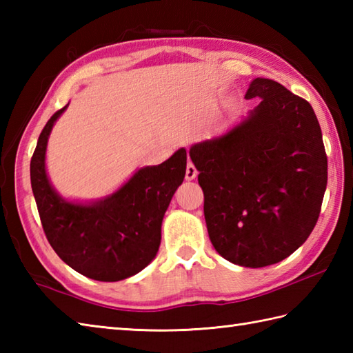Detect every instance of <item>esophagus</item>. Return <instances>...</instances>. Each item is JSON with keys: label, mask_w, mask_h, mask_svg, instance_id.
Wrapping results in <instances>:
<instances>
[{"label": "esophagus", "mask_w": 353, "mask_h": 353, "mask_svg": "<svg viewBox=\"0 0 353 353\" xmlns=\"http://www.w3.org/2000/svg\"><path fill=\"white\" fill-rule=\"evenodd\" d=\"M197 177V168L194 167V163L190 161L188 165H186V172H185V179L186 181H194Z\"/></svg>", "instance_id": "34e87169"}]
</instances>
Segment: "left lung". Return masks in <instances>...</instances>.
Masks as SVG:
<instances>
[{
	"instance_id": "8db88e82",
	"label": "left lung",
	"mask_w": 353,
	"mask_h": 353,
	"mask_svg": "<svg viewBox=\"0 0 353 353\" xmlns=\"http://www.w3.org/2000/svg\"><path fill=\"white\" fill-rule=\"evenodd\" d=\"M259 104L219 138L190 148L205 194L211 243L224 259L259 268L301 247L319 220L327 157L311 104L270 79L245 100Z\"/></svg>"
}]
</instances>
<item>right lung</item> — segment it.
<instances>
[{"mask_svg": "<svg viewBox=\"0 0 353 353\" xmlns=\"http://www.w3.org/2000/svg\"><path fill=\"white\" fill-rule=\"evenodd\" d=\"M52 115L37 139L30 162L33 196L45 235L65 264L101 282H117L139 273L156 256L165 211L182 185L186 150L138 170L121 188L92 203L62 199L45 171V152L56 119Z\"/></svg>", "mask_w": 353, "mask_h": 353, "instance_id": "add662e5", "label": "right lung"}]
</instances>
